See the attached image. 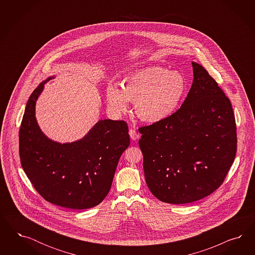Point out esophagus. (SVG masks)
I'll use <instances>...</instances> for the list:
<instances>
[{"label": "esophagus", "mask_w": 255, "mask_h": 255, "mask_svg": "<svg viewBox=\"0 0 255 255\" xmlns=\"http://www.w3.org/2000/svg\"><path fill=\"white\" fill-rule=\"evenodd\" d=\"M129 134H130V137H131V140H133V141H135V140H137L139 138L138 132L135 131L134 129H132V128L130 129Z\"/></svg>", "instance_id": "obj_1"}]
</instances>
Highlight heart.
Segmentation results:
<instances>
[{"instance_id": "1", "label": "heart", "mask_w": 255, "mask_h": 255, "mask_svg": "<svg viewBox=\"0 0 255 255\" xmlns=\"http://www.w3.org/2000/svg\"><path fill=\"white\" fill-rule=\"evenodd\" d=\"M187 89V80L180 72L150 66L124 78L123 89L110 84L106 99L108 109L115 115L125 112L130 101L142 122L158 124L178 110Z\"/></svg>"}]
</instances>
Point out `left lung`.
I'll use <instances>...</instances> for the list:
<instances>
[{
	"instance_id": "1",
	"label": "left lung",
	"mask_w": 255,
	"mask_h": 255,
	"mask_svg": "<svg viewBox=\"0 0 255 255\" xmlns=\"http://www.w3.org/2000/svg\"><path fill=\"white\" fill-rule=\"evenodd\" d=\"M193 85L167 120L141 127L139 147L149 191L168 204H188L223 183L237 152L231 102L202 65L192 62Z\"/></svg>"
}]
</instances>
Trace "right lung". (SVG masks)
<instances>
[{
	"label": "right lung",
	"mask_w": 255,
	"mask_h": 255,
	"mask_svg": "<svg viewBox=\"0 0 255 255\" xmlns=\"http://www.w3.org/2000/svg\"><path fill=\"white\" fill-rule=\"evenodd\" d=\"M47 77L27 102L19 130L21 165L31 184L47 202L62 208L91 209L109 193L117 165L130 145L123 121L100 120L82 138L61 143L39 127L35 106Z\"/></svg>",
	"instance_id": "add662e5"
}]
</instances>
